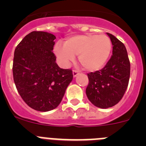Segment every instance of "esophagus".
<instances>
[{
  "instance_id": "34e87169",
  "label": "esophagus",
  "mask_w": 146,
  "mask_h": 146,
  "mask_svg": "<svg viewBox=\"0 0 146 146\" xmlns=\"http://www.w3.org/2000/svg\"><path fill=\"white\" fill-rule=\"evenodd\" d=\"M80 73V71L79 70H77V69H74L73 70V76H74V77H76V76L78 75V74Z\"/></svg>"
}]
</instances>
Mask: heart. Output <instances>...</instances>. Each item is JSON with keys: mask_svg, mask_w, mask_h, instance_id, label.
Wrapping results in <instances>:
<instances>
[{"mask_svg": "<svg viewBox=\"0 0 146 146\" xmlns=\"http://www.w3.org/2000/svg\"><path fill=\"white\" fill-rule=\"evenodd\" d=\"M112 51V42L105 34L76 35L57 43L54 52L62 64H67L78 55L80 64L88 71H96L104 66Z\"/></svg>", "mask_w": 146, "mask_h": 146, "instance_id": "obj_1", "label": "heart"}]
</instances>
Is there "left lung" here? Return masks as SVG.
Wrapping results in <instances>:
<instances>
[{
	"label": "left lung",
	"instance_id": "obj_1",
	"mask_svg": "<svg viewBox=\"0 0 146 146\" xmlns=\"http://www.w3.org/2000/svg\"><path fill=\"white\" fill-rule=\"evenodd\" d=\"M113 44V55L101 70L88 74L86 92L94 105L106 109L118 104L128 87L130 62L126 47L113 35L107 33Z\"/></svg>",
	"mask_w": 146,
	"mask_h": 146
}]
</instances>
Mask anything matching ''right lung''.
<instances>
[{
    "label": "right lung",
    "mask_w": 146,
    "mask_h": 146,
    "mask_svg": "<svg viewBox=\"0 0 146 146\" xmlns=\"http://www.w3.org/2000/svg\"><path fill=\"white\" fill-rule=\"evenodd\" d=\"M53 34L32 31L16 47L13 77L18 93L30 108L47 112L55 109L73 79L71 69H60L52 52Z\"/></svg>",
    "instance_id": "obj_1"
}]
</instances>
